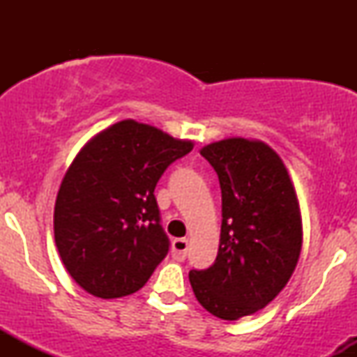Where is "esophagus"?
Wrapping results in <instances>:
<instances>
[{
	"label": "esophagus",
	"instance_id": "obj_1",
	"mask_svg": "<svg viewBox=\"0 0 357 357\" xmlns=\"http://www.w3.org/2000/svg\"><path fill=\"white\" fill-rule=\"evenodd\" d=\"M188 255V240L176 238L173 241V258L178 261H183Z\"/></svg>",
	"mask_w": 357,
	"mask_h": 357
}]
</instances>
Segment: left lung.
Returning a JSON list of instances; mask_svg holds the SVG:
<instances>
[{"label": "left lung", "instance_id": "obj_1", "mask_svg": "<svg viewBox=\"0 0 357 357\" xmlns=\"http://www.w3.org/2000/svg\"><path fill=\"white\" fill-rule=\"evenodd\" d=\"M221 188L215 264L191 270L196 298L223 321L264 309L292 277L302 248L294 184L278 154L260 141L225 139L203 147Z\"/></svg>", "mask_w": 357, "mask_h": 357}]
</instances>
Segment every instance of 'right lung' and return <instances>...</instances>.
Segmentation results:
<instances>
[{
	"label": "right lung",
	"instance_id": "obj_1",
	"mask_svg": "<svg viewBox=\"0 0 357 357\" xmlns=\"http://www.w3.org/2000/svg\"><path fill=\"white\" fill-rule=\"evenodd\" d=\"M192 149L162 130L121 121L82 147L56 195L53 230L65 268L92 296L142 289L169 252L154 190Z\"/></svg>",
	"mask_w": 357,
	"mask_h": 357
}]
</instances>
